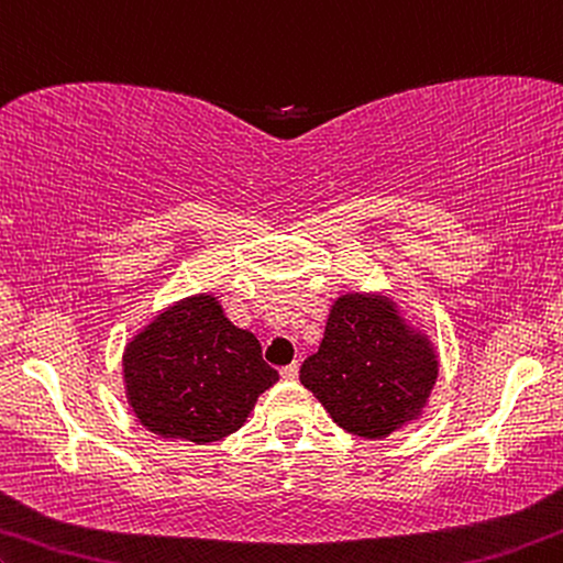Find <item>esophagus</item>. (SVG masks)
<instances>
[{
    "label": "esophagus",
    "instance_id": "1",
    "mask_svg": "<svg viewBox=\"0 0 563 563\" xmlns=\"http://www.w3.org/2000/svg\"><path fill=\"white\" fill-rule=\"evenodd\" d=\"M297 377H299V365H297V362H291V365H287V367L282 369V379H289V383H291V379H297Z\"/></svg>",
    "mask_w": 563,
    "mask_h": 563
}]
</instances>
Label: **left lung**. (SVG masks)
Wrapping results in <instances>:
<instances>
[{
    "mask_svg": "<svg viewBox=\"0 0 563 563\" xmlns=\"http://www.w3.org/2000/svg\"><path fill=\"white\" fill-rule=\"evenodd\" d=\"M435 377L426 336L408 330L387 301L362 294L334 301L322 344L299 369L336 426L367 440L418 418Z\"/></svg>",
    "mask_w": 563,
    "mask_h": 563,
    "instance_id": "1",
    "label": "left lung"
}]
</instances>
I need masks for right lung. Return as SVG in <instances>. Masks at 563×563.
<instances>
[{
    "label": "right lung",
    "mask_w": 563,
    "mask_h": 563,
    "mask_svg": "<svg viewBox=\"0 0 563 563\" xmlns=\"http://www.w3.org/2000/svg\"><path fill=\"white\" fill-rule=\"evenodd\" d=\"M123 372L137 420L155 435L196 445L239 430L279 379L256 336L233 327L211 294L155 317L125 347Z\"/></svg>",
    "instance_id": "right-lung-1"
}]
</instances>
